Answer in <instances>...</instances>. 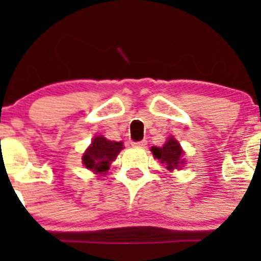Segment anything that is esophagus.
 Returning <instances> with one entry per match:
<instances>
[{
  "mask_svg": "<svg viewBox=\"0 0 261 261\" xmlns=\"http://www.w3.org/2000/svg\"><path fill=\"white\" fill-rule=\"evenodd\" d=\"M132 146H135V147H145V146H146V140H142V141L132 142Z\"/></svg>",
  "mask_w": 261,
  "mask_h": 261,
  "instance_id": "1",
  "label": "esophagus"
}]
</instances>
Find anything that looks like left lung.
Here are the masks:
<instances>
[{
  "mask_svg": "<svg viewBox=\"0 0 261 261\" xmlns=\"http://www.w3.org/2000/svg\"><path fill=\"white\" fill-rule=\"evenodd\" d=\"M151 151H153V155L158 158L161 163L166 165L167 170L170 171L184 163V161H181L183 150L175 138L167 140V142L162 147H151Z\"/></svg>",
  "mask_w": 261,
  "mask_h": 261,
  "instance_id": "obj_1",
  "label": "left lung"
}]
</instances>
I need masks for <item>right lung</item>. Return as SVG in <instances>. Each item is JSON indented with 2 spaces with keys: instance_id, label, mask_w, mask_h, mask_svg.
Wrapping results in <instances>:
<instances>
[{
  "instance_id": "obj_1",
  "label": "right lung",
  "mask_w": 261,
  "mask_h": 261,
  "mask_svg": "<svg viewBox=\"0 0 261 261\" xmlns=\"http://www.w3.org/2000/svg\"><path fill=\"white\" fill-rule=\"evenodd\" d=\"M123 149L121 142L108 141L102 136L93 140L90 147L85 151L82 161L86 168L93 170L96 174H106L110 170L111 162L116 159L117 154Z\"/></svg>"
}]
</instances>
